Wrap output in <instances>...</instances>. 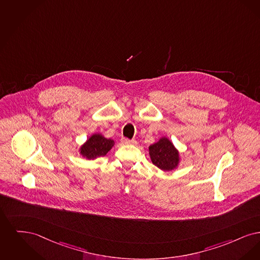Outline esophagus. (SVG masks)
I'll use <instances>...</instances> for the list:
<instances>
[{"label":"esophagus","mask_w":260,"mask_h":260,"mask_svg":"<svg viewBox=\"0 0 260 260\" xmlns=\"http://www.w3.org/2000/svg\"><path fill=\"white\" fill-rule=\"evenodd\" d=\"M121 142H122L124 145H136V144H137V142H136L135 140H129V139H127V138H122V139H121Z\"/></svg>","instance_id":"1"}]
</instances>
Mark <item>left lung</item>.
Listing matches in <instances>:
<instances>
[{"instance_id":"1","label":"left lung","mask_w":260,"mask_h":260,"mask_svg":"<svg viewBox=\"0 0 260 260\" xmlns=\"http://www.w3.org/2000/svg\"><path fill=\"white\" fill-rule=\"evenodd\" d=\"M149 157L153 165L162 171L177 169L181 163V154L167 137H162L148 147Z\"/></svg>"}]
</instances>
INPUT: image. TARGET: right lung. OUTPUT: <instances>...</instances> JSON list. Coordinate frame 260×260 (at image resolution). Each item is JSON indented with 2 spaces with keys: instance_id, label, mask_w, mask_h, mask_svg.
<instances>
[{
  "instance_id": "right-lung-1",
  "label": "right lung",
  "mask_w": 260,
  "mask_h": 260,
  "mask_svg": "<svg viewBox=\"0 0 260 260\" xmlns=\"http://www.w3.org/2000/svg\"><path fill=\"white\" fill-rule=\"evenodd\" d=\"M114 146V141L108 139L101 133H94L79 147V154L87 160L105 156Z\"/></svg>"
}]
</instances>
